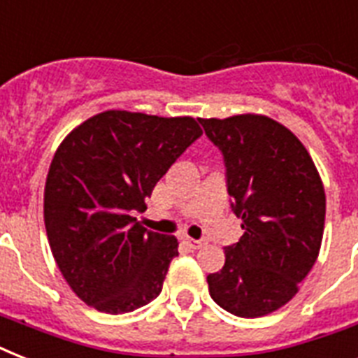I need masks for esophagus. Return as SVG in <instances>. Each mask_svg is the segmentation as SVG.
<instances>
[{
	"instance_id": "1",
	"label": "esophagus",
	"mask_w": 358,
	"mask_h": 358,
	"mask_svg": "<svg viewBox=\"0 0 358 358\" xmlns=\"http://www.w3.org/2000/svg\"><path fill=\"white\" fill-rule=\"evenodd\" d=\"M184 243L189 247V249L196 250L201 249V247H204L206 245V241H202V239H191V238H184Z\"/></svg>"
}]
</instances>
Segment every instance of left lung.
Returning a JSON list of instances; mask_svg holds the SVG:
<instances>
[{
    "mask_svg": "<svg viewBox=\"0 0 358 358\" xmlns=\"http://www.w3.org/2000/svg\"><path fill=\"white\" fill-rule=\"evenodd\" d=\"M223 152L232 210L243 236L208 275L212 299L239 317L278 310L310 273L322 247L325 189L310 154L286 126L264 115L199 119Z\"/></svg>",
    "mask_w": 358,
    "mask_h": 358,
    "instance_id": "left-lung-1",
    "label": "left lung"
}]
</instances>
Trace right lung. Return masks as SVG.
Returning a JSON list of instances; mask_svg holds the SVG:
<instances>
[{"mask_svg": "<svg viewBox=\"0 0 358 358\" xmlns=\"http://www.w3.org/2000/svg\"><path fill=\"white\" fill-rule=\"evenodd\" d=\"M202 135L191 117L103 111L59 145L44 187L52 255L78 297L126 314L162 292L178 239L134 217L169 167Z\"/></svg>", "mask_w": 358, "mask_h": 358, "instance_id": "1", "label": "right lung"}]
</instances>
